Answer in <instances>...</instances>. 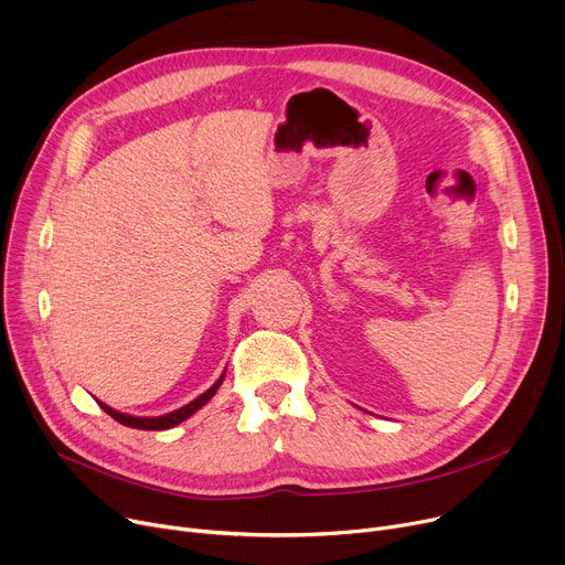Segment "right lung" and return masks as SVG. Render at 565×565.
Segmentation results:
<instances>
[{"label":"right lung","mask_w":565,"mask_h":565,"mask_svg":"<svg viewBox=\"0 0 565 565\" xmlns=\"http://www.w3.org/2000/svg\"><path fill=\"white\" fill-rule=\"evenodd\" d=\"M222 380H224V374L222 377L206 391V393H202L200 397H195L193 402H188L185 406H181V408H177V411H172V413H166V416H159V418H138V416H127V413H120V411H116V408H110V406H106L104 402H99V406L108 413V416L113 418V420H118L120 425H125V427H134V429H147V431H161V429H170V427H174V425H179V423H183L185 418H191L195 411H200L213 395H215V391L220 388V384H222Z\"/></svg>","instance_id":"obj_1"}]
</instances>
